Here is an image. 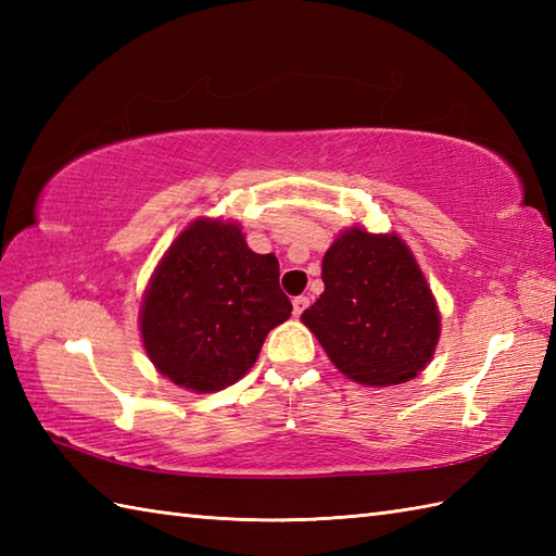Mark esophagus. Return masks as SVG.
<instances>
[{"label": "esophagus", "instance_id": "34e87169", "mask_svg": "<svg viewBox=\"0 0 556 556\" xmlns=\"http://www.w3.org/2000/svg\"><path fill=\"white\" fill-rule=\"evenodd\" d=\"M293 303V315H301L305 308H308V303H311V299L308 296H296V299H293L291 301Z\"/></svg>", "mask_w": 556, "mask_h": 556}]
</instances>
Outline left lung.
<instances>
[{"mask_svg": "<svg viewBox=\"0 0 556 556\" xmlns=\"http://www.w3.org/2000/svg\"><path fill=\"white\" fill-rule=\"evenodd\" d=\"M323 281L301 323L339 372L365 387H392L425 370L440 339V311L396 233H339L323 257Z\"/></svg>", "mask_w": 556, "mask_h": 556, "instance_id": "left-lung-1", "label": "left lung"}]
</instances>
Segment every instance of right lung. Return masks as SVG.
<instances>
[{
    "label": "right lung",
    "mask_w": 556,
    "mask_h": 556,
    "mask_svg": "<svg viewBox=\"0 0 556 556\" xmlns=\"http://www.w3.org/2000/svg\"><path fill=\"white\" fill-rule=\"evenodd\" d=\"M289 315L277 257L253 253L236 222L203 217L160 260L140 305V337L164 377L205 394L241 380Z\"/></svg>",
    "instance_id": "obj_1"
}]
</instances>
